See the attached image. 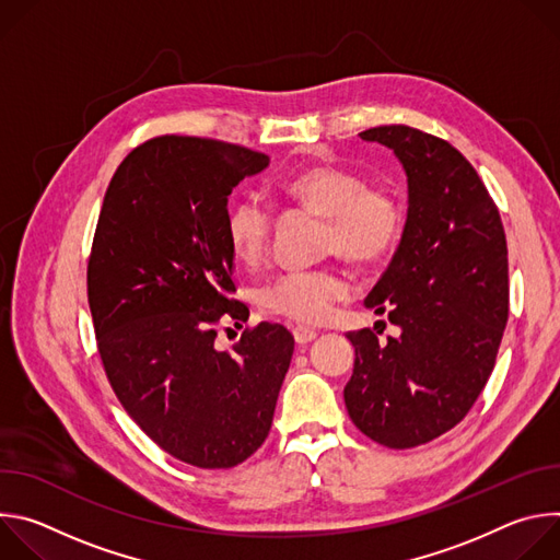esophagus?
<instances>
[{"mask_svg":"<svg viewBox=\"0 0 560 560\" xmlns=\"http://www.w3.org/2000/svg\"><path fill=\"white\" fill-rule=\"evenodd\" d=\"M292 335H294V341H296L299 346H307L310 341L316 339V330H312V328H307V326H296V328L292 330Z\"/></svg>","mask_w":560,"mask_h":560,"instance_id":"esophagus-1","label":"esophagus"}]
</instances>
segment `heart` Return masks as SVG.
I'll return each mask as SVG.
<instances>
[{"instance_id":"heart-1","label":"heart","mask_w":560,"mask_h":560,"mask_svg":"<svg viewBox=\"0 0 560 560\" xmlns=\"http://www.w3.org/2000/svg\"><path fill=\"white\" fill-rule=\"evenodd\" d=\"M277 190L318 214L328 225L324 246L346 259L370 266L385 259L401 236L406 212L404 201L389 184L368 179L341 166H312L277 184ZM272 208L259 195L236 197L225 212V238L234 255L246 266H257L270 250ZM352 283L337 268H301L270 281L259 292L266 312L318 324L332 305L348 299Z\"/></svg>"}]
</instances>
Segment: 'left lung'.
Returning <instances> with one entry per match:
<instances>
[{
  "label": "left lung",
  "mask_w": 560,
  "mask_h": 560,
  "mask_svg": "<svg viewBox=\"0 0 560 560\" xmlns=\"http://www.w3.org/2000/svg\"><path fill=\"white\" fill-rule=\"evenodd\" d=\"M361 139L389 148L408 177V219L387 270L365 296L401 335L348 332L354 370L343 389L352 423L372 441L423 445L469 412L497 361L510 310L499 208L467 159L410 126Z\"/></svg>",
  "instance_id": "1"
}]
</instances>
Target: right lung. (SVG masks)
<instances>
[{
	"mask_svg": "<svg viewBox=\"0 0 560 560\" xmlns=\"http://www.w3.org/2000/svg\"><path fill=\"white\" fill-rule=\"evenodd\" d=\"M270 156L217 139L154 137L110 179L89 261V303L106 376L130 419L175 458L223 469L266 441L294 339L279 324L214 346L230 299L228 195Z\"/></svg>",
	"mask_w": 560,
	"mask_h": 560,
	"instance_id": "add662e5",
	"label": "right lung"
}]
</instances>
